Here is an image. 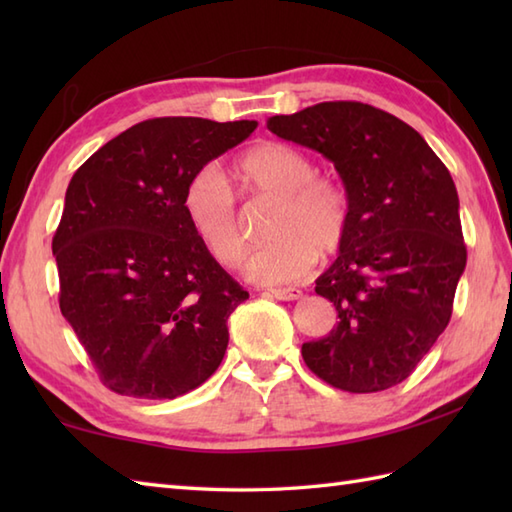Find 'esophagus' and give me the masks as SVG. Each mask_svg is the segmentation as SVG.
<instances>
[{
	"instance_id": "esophagus-1",
	"label": "esophagus",
	"mask_w": 512,
	"mask_h": 512,
	"mask_svg": "<svg viewBox=\"0 0 512 512\" xmlns=\"http://www.w3.org/2000/svg\"><path fill=\"white\" fill-rule=\"evenodd\" d=\"M270 295L279 301H297L303 297V292L299 288H273L270 290Z\"/></svg>"
}]
</instances>
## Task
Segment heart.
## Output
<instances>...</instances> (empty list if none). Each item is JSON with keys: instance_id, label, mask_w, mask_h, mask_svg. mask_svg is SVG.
Segmentation results:
<instances>
[{"instance_id": "1", "label": "heart", "mask_w": 512, "mask_h": 512, "mask_svg": "<svg viewBox=\"0 0 512 512\" xmlns=\"http://www.w3.org/2000/svg\"><path fill=\"white\" fill-rule=\"evenodd\" d=\"M233 182L244 195H277L266 246L246 259L244 273L264 286L306 279L323 255L341 246L350 200L339 182L317 176L308 154L286 143H262L237 160ZM187 222L215 262L233 266L244 253V231L237 204L222 173L202 167L182 195Z\"/></svg>"}]
</instances>
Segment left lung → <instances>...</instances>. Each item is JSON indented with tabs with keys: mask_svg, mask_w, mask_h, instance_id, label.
I'll list each match as a JSON object with an SVG mask.
<instances>
[{
	"mask_svg": "<svg viewBox=\"0 0 512 512\" xmlns=\"http://www.w3.org/2000/svg\"><path fill=\"white\" fill-rule=\"evenodd\" d=\"M266 127L332 160L350 200L339 257L314 288L339 323L303 343V361L350 394L402 383L449 325L466 266L449 169L416 129L365 103H319Z\"/></svg>",
	"mask_w": 512,
	"mask_h": 512,
	"instance_id": "left-lung-1",
	"label": "left lung"
}]
</instances>
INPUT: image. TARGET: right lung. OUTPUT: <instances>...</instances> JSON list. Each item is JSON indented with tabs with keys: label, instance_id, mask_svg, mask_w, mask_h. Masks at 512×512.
Listing matches in <instances>:
<instances>
[{
	"label": "right lung",
	"instance_id": "1",
	"mask_svg": "<svg viewBox=\"0 0 512 512\" xmlns=\"http://www.w3.org/2000/svg\"><path fill=\"white\" fill-rule=\"evenodd\" d=\"M255 127L149 118L72 176L52 237L59 308L116 394L176 398L220 367L226 321L248 292L193 233L182 195L195 171Z\"/></svg>",
	"mask_w": 512,
	"mask_h": 512
}]
</instances>
